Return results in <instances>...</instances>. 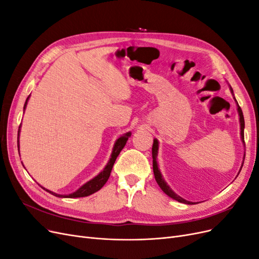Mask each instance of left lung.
Returning <instances> with one entry per match:
<instances>
[{
	"mask_svg": "<svg viewBox=\"0 0 259 259\" xmlns=\"http://www.w3.org/2000/svg\"><path fill=\"white\" fill-rule=\"evenodd\" d=\"M229 88H230L231 94L233 95V90H232V88H231L230 85H229ZM233 99L236 100V103H237V109H238V113H239V116H240V117H239V120H240V130H241L240 135H241L242 143L244 144V126H245V124H244V116H243V112H242V110H241V108H240V106H239V104H238L237 99L234 98V95H233ZM244 146H245V144H244ZM158 153H159V140L156 139V138H154V139H153V146H152L153 173H154V178H155V180H156V183H158V185L160 186L162 191H163L164 193H165V194H167L168 197H170L171 199H174V200H176V201H178V202H180V203H185V204H195L194 202L187 201V200L183 199L182 197H179V195H178L177 193H175L173 190L170 189L169 186L167 185V183L165 182V180H164V178H163V176H162V174H161V171H160V168H159V165H158V161H156V156H158ZM244 156H245V154H244ZM242 166H243V163H242ZM241 168H242V167H241ZM240 171H241V169H240ZM240 171H239V173H240ZM238 175H239V174H238Z\"/></svg>",
	"mask_w": 259,
	"mask_h": 259,
	"instance_id": "obj_1",
	"label": "left lung"
}]
</instances>
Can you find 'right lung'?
<instances>
[{
  "mask_svg": "<svg viewBox=\"0 0 259 259\" xmlns=\"http://www.w3.org/2000/svg\"><path fill=\"white\" fill-rule=\"evenodd\" d=\"M29 98H30V95L28 96V98H27V100H26L25 106H23V112H25V110H26V107H27ZM20 127H21V125H20L19 130H18V139H17V143H18V151H19ZM131 135H132V133H131V132H127V133H125V134L121 135L119 138H117V139L115 140L114 146H113V148H112V153H111V155H110V160L108 161V163H107V165L105 166V168H104L103 170H101L97 176H95L94 178H92L91 180H89L88 183H85L83 186H81V187L79 188V189L75 190L74 192L70 193V194H58V193H56V192H53V191H51V190H49V189H46V188H44V187H42V186H41V187L43 188V189H44L45 191H48V192H50L51 194L55 195V197H58V198H83V197H88V195H91V194H93V193L97 192V191L100 190L101 188L104 187V185L107 183V180L109 179V176H110V173H111L112 167H113V164H114V162H115V160H116V158H117V155L120 154V152H121L122 149L124 148V146L126 145L127 139L131 137ZM19 153H20V152H19ZM19 155H20V154H19Z\"/></svg>",
  "mask_w": 259,
  "mask_h": 259,
  "instance_id": "right-lung-1",
  "label": "right lung"
}]
</instances>
